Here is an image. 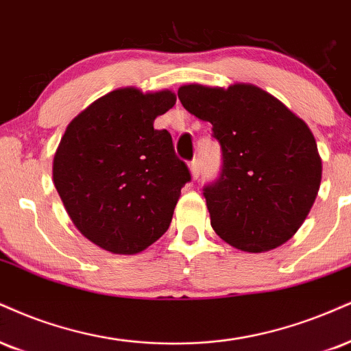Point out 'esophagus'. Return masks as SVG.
Masks as SVG:
<instances>
[{"mask_svg":"<svg viewBox=\"0 0 351 351\" xmlns=\"http://www.w3.org/2000/svg\"><path fill=\"white\" fill-rule=\"evenodd\" d=\"M189 171H191L193 180L199 178V173H201V162L197 158H194L191 163H189Z\"/></svg>","mask_w":351,"mask_h":351,"instance_id":"esophagus-1","label":"esophagus"}]
</instances>
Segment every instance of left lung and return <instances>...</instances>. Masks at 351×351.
Segmentation results:
<instances>
[{
    "instance_id": "left-lung-1",
    "label": "left lung",
    "mask_w": 351,
    "mask_h": 351,
    "mask_svg": "<svg viewBox=\"0 0 351 351\" xmlns=\"http://www.w3.org/2000/svg\"><path fill=\"white\" fill-rule=\"evenodd\" d=\"M178 98L213 124L219 176L202 188L210 226L232 247L267 252L296 234L317 196L322 162L306 122L253 84H186Z\"/></svg>"
}]
</instances>
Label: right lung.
Here are the masks:
<instances>
[{
	"label": "right lung",
	"mask_w": 351,
	"mask_h": 351,
	"mask_svg": "<svg viewBox=\"0 0 351 351\" xmlns=\"http://www.w3.org/2000/svg\"><path fill=\"white\" fill-rule=\"evenodd\" d=\"M175 103L168 90L121 88L80 112L63 134L53 184L75 227L104 250L134 255L170 227L191 173L170 132L154 129V121Z\"/></svg>",
	"instance_id": "1"
}]
</instances>
